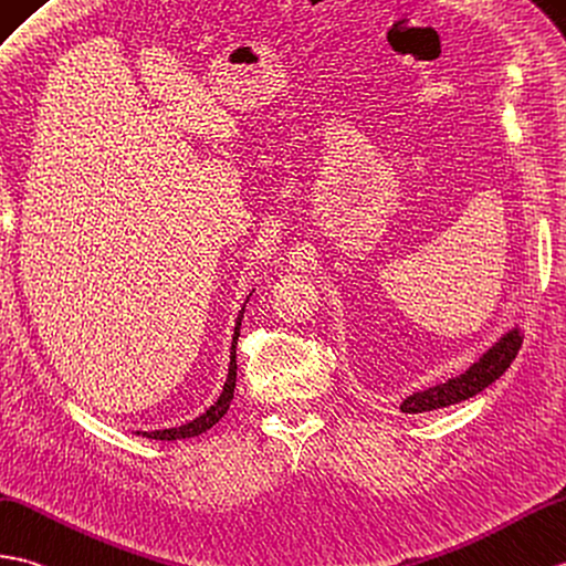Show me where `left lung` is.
<instances>
[{"label": "left lung", "instance_id": "8db88e82", "mask_svg": "<svg viewBox=\"0 0 566 566\" xmlns=\"http://www.w3.org/2000/svg\"><path fill=\"white\" fill-rule=\"evenodd\" d=\"M521 345H523V337L518 331L506 333L488 354H482L480 361L472 364L465 374L446 380V384L427 388L422 392H415V396H410L400 405V410L407 415L429 412V410H439V407H449L478 396L480 390L494 384V380L509 369L511 361L516 359Z\"/></svg>", "mask_w": 566, "mask_h": 566}]
</instances>
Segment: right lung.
Returning a JSON list of instances; mask_svg holds the SVG:
<instances>
[{
  "label": "right lung",
  "mask_w": 566,
  "mask_h": 566,
  "mask_svg": "<svg viewBox=\"0 0 566 566\" xmlns=\"http://www.w3.org/2000/svg\"><path fill=\"white\" fill-rule=\"evenodd\" d=\"M241 318H243V311L239 315V323H235V333H233V352H231V366H229V378L227 384H223V390L219 400L209 407L205 415H200L192 422L176 427V429H161V431H142V437L147 439H159V441H176V439H190V437H200L207 429H212L219 419L227 415L229 405L233 400V388H235V343H239V333H241ZM139 433V431H137Z\"/></svg>",
  "instance_id": "obj_1"
}]
</instances>
